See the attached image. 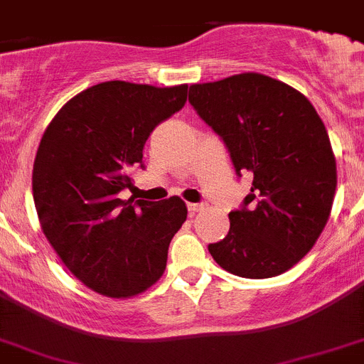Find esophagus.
<instances>
[{"instance_id": "obj_1", "label": "esophagus", "mask_w": 364, "mask_h": 364, "mask_svg": "<svg viewBox=\"0 0 364 364\" xmlns=\"http://www.w3.org/2000/svg\"><path fill=\"white\" fill-rule=\"evenodd\" d=\"M206 208H208L206 203H193V204H188V210H189V213H191V215H195V213H198V212H204Z\"/></svg>"}]
</instances>
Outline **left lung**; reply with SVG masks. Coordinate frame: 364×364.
<instances>
[{
  "mask_svg": "<svg viewBox=\"0 0 364 364\" xmlns=\"http://www.w3.org/2000/svg\"><path fill=\"white\" fill-rule=\"evenodd\" d=\"M189 102L252 176L230 232L208 247L219 267L263 279L296 265L321 237L337 188L330 136L309 99L282 80L239 73L189 86Z\"/></svg>",
  "mask_w": 364,
  "mask_h": 364,
  "instance_id": "1",
  "label": "left lung"
}]
</instances>
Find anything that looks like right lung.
Wrapping results in <instances>:
<instances>
[{
  "label": "right lung",
  "instance_id": "right-lung-1",
  "mask_svg": "<svg viewBox=\"0 0 364 364\" xmlns=\"http://www.w3.org/2000/svg\"><path fill=\"white\" fill-rule=\"evenodd\" d=\"M188 85L158 88L108 80L57 112L40 139L33 197L40 226L68 271L108 298H132L161 278L188 208L121 200L154 127L184 107Z\"/></svg>",
  "mask_w": 364,
  "mask_h": 364
}]
</instances>
